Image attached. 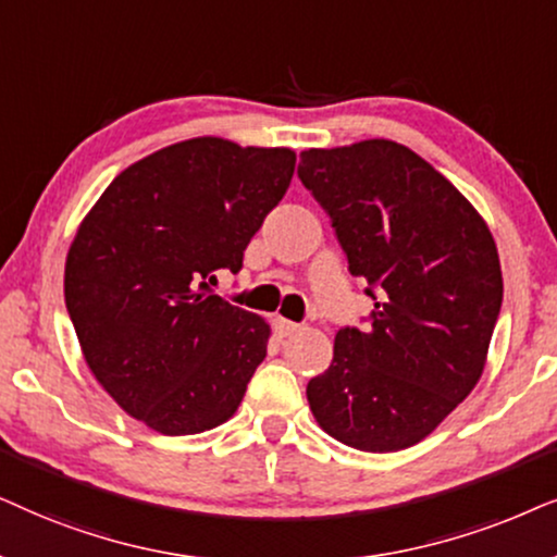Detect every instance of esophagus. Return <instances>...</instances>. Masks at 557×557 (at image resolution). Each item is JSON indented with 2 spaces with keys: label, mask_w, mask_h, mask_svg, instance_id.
Returning a JSON list of instances; mask_svg holds the SVG:
<instances>
[{
  "label": "esophagus",
  "mask_w": 557,
  "mask_h": 557,
  "mask_svg": "<svg viewBox=\"0 0 557 557\" xmlns=\"http://www.w3.org/2000/svg\"><path fill=\"white\" fill-rule=\"evenodd\" d=\"M274 325H277V333H280V336H293V333H298V331H300V323L287 321V318H283V315L274 318Z\"/></svg>",
  "instance_id": "obj_1"
}]
</instances>
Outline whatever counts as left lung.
<instances>
[{
  "mask_svg": "<svg viewBox=\"0 0 557 557\" xmlns=\"http://www.w3.org/2000/svg\"><path fill=\"white\" fill-rule=\"evenodd\" d=\"M298 177L374 300L369 329L336 333L331 367L308 382L310 410L351 448H410L484 372L504 293L492 232L454 183L389 139L300 152Z\"/></svg>",
  "mask_w": 557,
  "mask_h": 557,
  "instance_id": "obj_1",
  "label": "left lung"
}]
</instances>
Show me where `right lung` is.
Returning a JSON list of instances; mask_svg holds the SVG:
<instances>
[{"label":"right lung","instance_id":"right-lung-1","mask_svg":"<svg viewBox=\"0 0 557 557\" xmlns=\"http://www.w3.org/2000/svg\"><path fill=\"white\" fill-rule=\"evenodd\" d=\"M287 147L196 137L119 173L65 259V308L96 380L162 435L239 407L270 325L213 293L293 181Z\"/></svg>","mask_w":557,"mask_h":557}]
</instances>
